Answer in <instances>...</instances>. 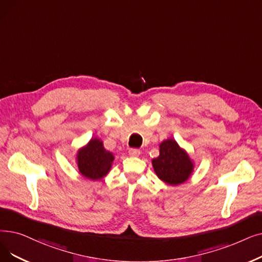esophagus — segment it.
Masks as SVG:
<instances>
[{
    "label": "esophagus",
    "mask_w": 262,
    "mask_h": 262,
    "mask_svg": "<svg viewBox=\"0 0 262 262\" xmlns=\"http://www.w3.org/2000/svg\"><path fill=\"white\" fill-rule=\"evenodd\" d=\"M128 153L130 156H138L140 154V151L138 149H129Z\"/></svg>",
    "instance_id": "obj_1"
}]
</instances>
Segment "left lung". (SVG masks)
I'll use <instances>...</instances> for the list:
<instances>
[{
  "label": "left lung",
  "instance_id": "left-lung-1",
  "mask_svg": "<svg viewBox=\"0 0 262 262\" xmlns=\"http://www.w3.org/2000/svg\"><path fill=\"white\" fill-rule=\"evenodd\" d=\"M152 165L157 177L170 185L183 183L192 171L189 157L173 139L161 143L159 156L153 159Z\"/></svg>",
  "mask_w": 262,
  "mask_h": 262
}]
</instances>
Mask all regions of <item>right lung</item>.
Returning <instances> with one entry per match:
<instances>
[{"instance_id": "obj_1", "label": "right lung", "mask_w": 262, "mask_h": 262, "mask_svg": "<svg viewBox=\"0 0 262 262\" xmlns=\"http://www.w3.org/2000/svg\"><path fill=\"white\" fill-rule=\"evenodd\" d=\"M113 155L103 146L98 139H92L89 144L78 152L77 163L80 173L91 180L105 177L111 168Z\"/></svg>"}]
</instances>
